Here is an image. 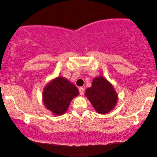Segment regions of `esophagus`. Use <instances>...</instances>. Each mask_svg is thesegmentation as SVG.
I'll return each instance as SVG.
<instances>
[{
    "label": "esophagus",
    "mask_w": 157,
    "mask_h": 157,
    "mask_svg": "<svg viewBox=\"0 0 157 157\" xmlns=\"http://www.w3.org/2000/svg\"><path fill=\"white\" fill-rule=\"evenodd\" d=\"M79 91H80V95L83 94H84V88L80 87V89H79Z\"/></svg>",
    "instance_id": "34e87169"
}]
</instances>
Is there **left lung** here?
I'll use <instances>...</instances> for the list:
<instances>
[{
	"label": "left lung",
	"mask_w": 157,
	"mask_h": 157,
	"mask_svg": "<svg viewBox=\"0 0 157 157\" xmlns=\"http://www.w3.org/2000/svg\"><path fill=\"white\" fill-rule=\"evenodd\" d=\"M97 113L105 114L116 105L118 95L111 82L103 77H95L85 94Z\"/></svg>",
	"instance_id": "obj_1"
}]
</instances>
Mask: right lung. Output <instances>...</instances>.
Here are the masks:
<instances>
[{
  "label": "right lung",
  "mask_w": 157,
  "mask_h": 157,
  "mask_svg": "<svg viewBox=\"0 0 157 157\" xmlns=\"http://www.w3.org/2000/svg\"><path fill=\"white\" fill-rule=\"evenodd\" d=\"M79 94L78 89L66 78L58 77L45 86L43 91L44 103L53 114L61 115L67 111L74 97Z\"/></svg>",
  "instance_id": "1"
}]
</instances>
